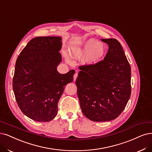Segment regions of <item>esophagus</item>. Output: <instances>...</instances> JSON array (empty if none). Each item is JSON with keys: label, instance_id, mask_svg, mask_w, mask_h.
Returning a JSON list of instances; mask_svg holds the SVG:
<instances>
[{"label": "esophagus", "instance_id": "34e87169", "mask_svg": "<svg viewBox=\"0 0 152 152\" xmlns=\"http://www.w3.org/2000/svg\"><path fill=\"white\" fill-rule=\"evenodd\" d=\"M77 72H76L75 74L74 75V77H73V78H74V81H75L76 80V78H77Z\"/></svg>", "mask_w": 152, "mask_h": 152}]
</instances>
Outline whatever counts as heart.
<instances>
[{
    "instance_id": "b5f03b06",
    "label": "heart",
    "mask_w": 152,
    "mask_h": 152,
    "mask_svg": "<svg viewBox=\"0 0 152 152\" xmlns=\"http://www.w3.org/2000/svg\"><path fill=\"white\" fill-rule=\"evenodd\" d=\"M106 53L105 44L98 42L96 39L90 38L82 42L78 46L71 48L70 54L73 59L76 60H82L83 64L86 66L96 65L102 61ZM66 60L68 63L71 61L68 56L64 53Z\"/></svg>"
}]
</instances>
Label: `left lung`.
<instances>
[{
    "label": "left lung",
    "mask_w": 152,
    "mask_h": 152,
    "mask_svg": "<svg viewBox=\"0 0 152 152\" xmlns=\"http://www.w3.org/2000/svg\"><path fill=\"white\" fill-rule=\"evenodd\" d=\"M108 45L104 59L81 66L76 81L83 113L89 120H113L125 109L131 95V67L116 39H102Z\"/></svg>",
    "instance_id": "left-lung-1"
}]
</instances>
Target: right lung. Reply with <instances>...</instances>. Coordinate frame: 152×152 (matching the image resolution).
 Masks as SVG:
<instances>
[{"label":"right lung","mask_w":152,"mask_h":152,"mask_svg":"<svg viewBox=\"0 0 152 152\" xmlns=\"http://www.w3.org/2000/svg\"><path fill=\"white\" fill-rule=\"evenodd\" d=\"M61 37H37L27 43L16 60L13 91L20 110L29 118L48 122L57 115L64 86L75 70L61 74Z\"/></svg>","instance_id":"right-lung-1"}]
</instances>
